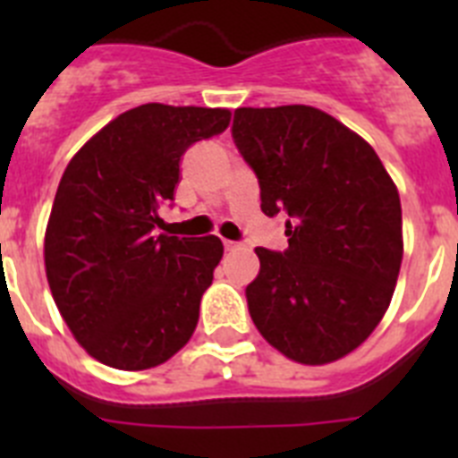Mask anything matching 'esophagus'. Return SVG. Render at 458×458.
Masks as SVG:
<instances>
[{"mask_svg": "<svg viewBox=\"0 0 458 458\" xmlns=\"http://www.w3.org/2000/svg\"><path fill=\"white\" fill-rule=\"evenodd\" d=\"M242 245L241 242H236V241H225V250L226 252H233V250H241Z\"/></svg>", "mask_w": 458, "mask_h": 458, "instance_id": "esophagus-1", "label": "esophagus"}]
</instances>
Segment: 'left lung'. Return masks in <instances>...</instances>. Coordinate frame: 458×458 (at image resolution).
<instances>
[{
  "mask_svg": "<svg viewBox=\"0 0 458 458\" xmlns=\"http://www.w3.org/2000/svg\"><path fill=\"white\" fill-rule=\"evenodd\" d=\"M232 132L261 210L289 217L284 254L254 250L250 317L293 362H335L374 333L394 293L403 259L394 181L358 132L310 105L238 107Z\"/></svg>",
  "mask_w": 458,
  "mask_h": 458,
  "instance_id": "left-lung-1",
  "label": "left lung"
}]
</instances>
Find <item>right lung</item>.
Returning a JSON list of instances; mask_svg holds the SVG:
<instances>
[{
  "label": "right lung",
  "mask_w": 458,
  "mask_h": 458,
  "mask_svg": "<svg viewBox=\"0 0 458 458\" xmlns=\"http://www.w3.org/2000/svg\"><path fill=\"white\" fill-rule=\"evenodd\" d=\"M225 107L147 103L100 128L64 172L43 242L59 314L91 358L141 371L179 353L225 248L160 233L190 144L226 131Z\"/></svg>",
  "instance_id": "1"
}]
</instances>
